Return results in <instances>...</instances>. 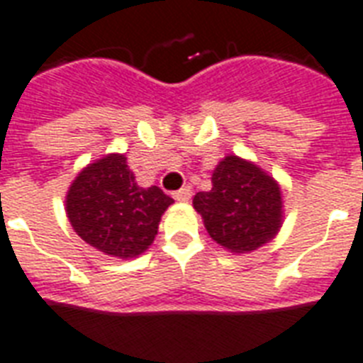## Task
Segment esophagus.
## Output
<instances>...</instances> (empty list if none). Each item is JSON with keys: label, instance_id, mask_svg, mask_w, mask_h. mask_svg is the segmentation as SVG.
Returning <instances> with one entry per match:
<instances>
[{"label": "esophagus", "instance_id": "1", "mask_svg": "<svg viewBox=\"0 0 363 363\" xmlns=\"http://www.w3.org/2000/svg\"><path fill=\"white\" fill-rule=\"evenodd\" d=\"M173 198H175L177 201H190V198H192V188L184 186L181 188V190H177V192L173 194Z\"/></svg>", "mask_w": 363, "mask_h": 363}]
</instances>
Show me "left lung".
<instances>
[{
  "label": "left lung",
  "mask_w": 363,
  "mask_h": 363,
  "mask_svg": "<svg viewBox=\"0 0 363 363\" xmlns=\"http://www.w3.org/2000/svg\"><path fill=\"white\" fill-rule=\"evenodd\" d=\"M213 188L194 196V209L209 236L232 253L255 251L281 226L278 182L253 163L226 156L211 177Z\"/></svg>",
  "instance_id": "8db88e82"
}]
</instances>
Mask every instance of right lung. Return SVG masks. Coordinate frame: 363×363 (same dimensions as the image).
<instances>
[{"mask_svg": "<svg viewBox=\"0 0 363 363\" xmlns=\"http://www.w3.org/2000/svg\"><path fill=\"white\" fill-rule=\"evenodd\" d=\"M173 198L162 188L138 186L127 157L110 154L72 182L66 215L83 242L106 255L129 259L148 249Z\"/></svg>", "mask_w": 363, "mask_h": 363, "instance_id": "add662e5", "label": "right lung"}]
</instances>
